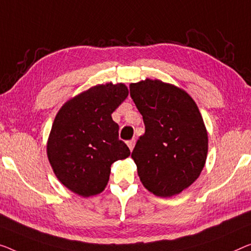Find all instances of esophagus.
Here are the masks:
<instances>
[{"instance_id":"34e87169","label":"esophagus","mask_w":251,"mask_h":251,"mask_svg":"<svg viewBox=\"0 0 251 251\" xmlns=\"http://www.w3.org/2000/svg\"><path fill=\"white\" fill-rule=\"evenodd\" d=\"M127 145H128V148H129L130 151H133L134 145H135V140H130V141H128V142H127Z\"/></svg>"}]
</instances>
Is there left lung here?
Returning a JSON list of instances; mask_svg holds the SVG:
<instances>
[{"mask_svg": "<svg viewBox=\"0 0 251 251\" xmlns=\"http://www.w3.org/2000/svg\"><path fill=\"white\" fill-rule=\"evenodd\" d=\"M129 92L145 125L132 152L138 177L156 196L177 195L206 161L207 132L197 104L182 89L159 80L130 83Z\"/></svg>", "mask_w": 251, "mask_h": 251, "instance_id": "left-lung-1", "label": "left lung"}]
</instances>
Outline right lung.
Instances as JSON below:
<instances>
[{"instance_id":"add662e5","label":"right lung","mask_w":251,"mask_h":251,"mask_svg":"<svg viewBox=\"0 0 251 251\" xmlns=\"http://www.w3.org/2000/svg\"><path fill=\"white\" fill-rule=\"evenodd\" d=\"M127 96L123 83L96 85L65 102L56 115L47 142L48 160L58 180L77 195L101 193L111 164L130 154L111 118Z\"/></svg>"}]
</instances>
